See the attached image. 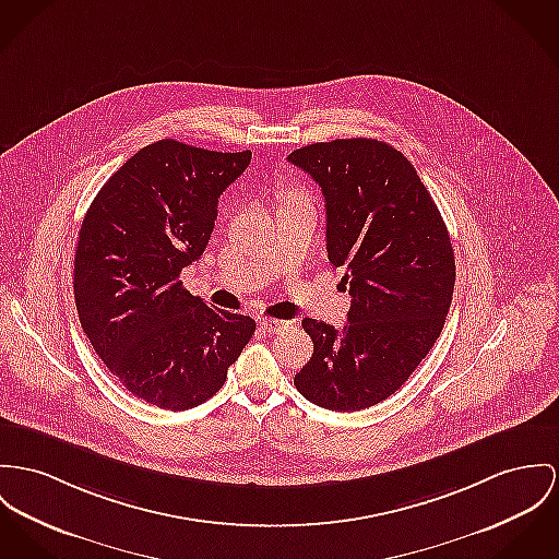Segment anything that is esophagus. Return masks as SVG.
Masks as SVG:
<instances>
[{"label":"esophagus","mask_w":559,"mask_h":559,"mask_svg":"<svg viewBox=\"0 0 559 559\" xmlns=\"http://www.w3.org/2000/svg\"><path fill=\"white\" fill-rule=\"evenodd\" d=\"M259 328L263 332H267V334H278V332L287 330L289 323L287 321H278V319H259Z\"/></svg>","instance_id":"obj_1"}]
</instances>
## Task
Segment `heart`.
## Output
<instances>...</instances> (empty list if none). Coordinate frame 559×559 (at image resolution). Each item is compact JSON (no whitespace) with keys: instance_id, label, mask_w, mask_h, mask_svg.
Instances as JSON below:
<instances>
[{"instance_id":"heart-1","label":"heart","mask_w":559,"mask_h":559,"mask_svg":"<svg viewBox=\"0 0 559 559\" xmlns=\"http://www.w3.org/2000/svg\"><path fill=\"white\" fill-rule=\"evenodd\" d=\"M281 204H287V202H296V200H304V198H308L304 191L300 189H292V187H285L283 191H281Z\"/></svg>"}]
</instances>
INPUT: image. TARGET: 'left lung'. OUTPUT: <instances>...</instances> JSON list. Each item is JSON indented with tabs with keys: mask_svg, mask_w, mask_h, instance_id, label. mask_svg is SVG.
<instances>
[{
	"mask_svg": "<svg viewBox=\"0 0 559 559\" xmlns=\"http://www.w3.org/2000/svg\"><path fill=\"white\" fill-rule=\"evenodd\" d=\"M287 159L321 187L328 259L350 296L343 330L301 321L314 348L294 385L317 406L361 411L404 385L438 341L455 287L451 238L413 164L381 140L317 142Z\"/></svg>",
	"mask_w": 559,
	"mask_h": 559,
	"instance_id": "left-lung-1",
	"label": "left lung"
}]
</instances>
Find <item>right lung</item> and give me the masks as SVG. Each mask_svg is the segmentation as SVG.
<instances>
[{"label": "right lung", "mask_w": 559, "mask_h": 559, "mask_svg": "<svg viewBox=\"0 0 559 559\" xmlns=\"http://www.w3.org/2000/svg\"><path fill=\"white\" fill-rule=\"evenodd\" d=\"M249 164L251 151L166 138L129 157L86 211L74 258L81 325L121 385L159 408L213 397L255 332V319L178 281L211 240L218 195Z\"/></svg>", "instance_id": "add662e5"}]
</instances>
